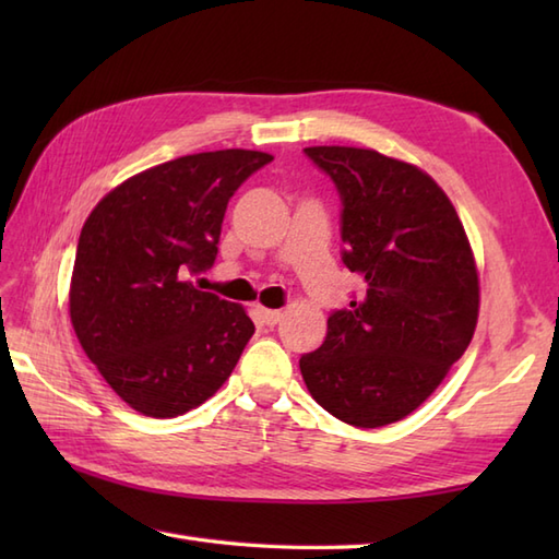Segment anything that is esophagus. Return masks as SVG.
I'll list each match as a JSON object with an SVG mask.
<instances>
[{
	"instance_id": "1",
	"label": "esophagus",
	"mask_w": 559,
	"mask_h": 559,
	"mask_svg": "<svg viewBox=\"0 0 559 559\" xmlns=\"http://www.w3.org/2000/svg\"><path fill=\"white\" fill-rule=\"evenodd\" d=\"M257 312H259L261 322H264L266 326H276L283 317L278 310H266V307H257Z\"/></svg>"
}]
</instances>
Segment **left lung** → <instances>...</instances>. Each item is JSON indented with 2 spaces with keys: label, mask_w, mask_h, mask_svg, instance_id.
Instances as JSON below:
<instances>
[{
  "label": "left lung",
  "mask_w": 559,
  "mask_h": 559,
  "mask_svg": "<svg viewBox=\"0 0 559 559\" xmlns=\"http://www.w3.org/2000/svg\"><path fill=\"white\" fill-rule=\"evenodd\" d=\"M341 197V259L365 281L300 358L312 399L355 427L406 418L442 384L478 324L466 230L430 175L372 148H305Z\"/></svg>",
  "instance_id": "left-lung-1"
}]
</instances>
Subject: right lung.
<instances>
[{
    "label": "right lung",
    "mask_w": 559,
    "mask_h": 559,
    "mask_svg": "<svg viewBox=\"0 0 559 559\" xmlns=\"http://www.w3.org/2000/svg\"><path fill=\"white\" fill-rule=\"evenodd\" d=\"M273 156L225 148L148 168L105 194L79 235L69 317L127 406L175 418L223 386L254 334L242 305L192 286L213 266L230 197Z\"/></svg>",
    "instance_id": "right-lung-1"
}]
</instances>
